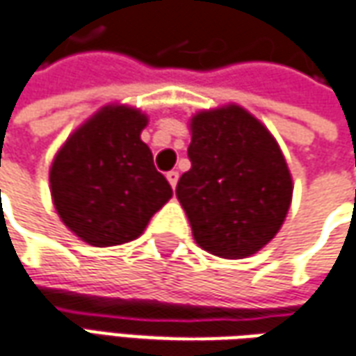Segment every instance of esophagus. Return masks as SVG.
Listing matches in <instances>:
<instances>
[{
	"label": "esophagus",
	"mask_w": 356,
	"mask_h": 356,
	"mask_svg": "<svg viewBox=\"0 0 356 356\" xmlns=\"http://www.w3.org/2000/svg\"><path fill=\"white\" fill-rule=\"evenodd\" d=\"M167 181H169V185L175 189V187H177V181H179V171H169V173H167Z\"/></svg>",
	"instance_id": "esophagus-1"
}]
</instances>
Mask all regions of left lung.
I'll return each mask as SVG.
<instances>
[{"label":"left lung","mask_w":356,"mask_h":356,"mask_svg":"<svg viewBox=\"0 0 356 356\" xmlns=\"http://www.w3.org/2000/svg\"><path fill=\"white\" fill-rule=\"evenodd\" d=\"M191 169L177 199L207 252L236 260L277 234L291 202V175L272 134L238 106L201 112L191 122Z\"/></svg>","instance_id":"1"}]
</instances>
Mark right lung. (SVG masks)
<instances>
[{
    "label": "right lung",
    "mask_w": 356,
    "mask_h": 356,
    "mask_svg": "<svg viewBox=\"0 0 356 356\" xmlns=\"http://www.w3.org/2000/svg\"><path fill=\"white\" fill-rule=\"evenodd\" d=\"M147 118L128 106H106L80 126L51 167L58 216L92 246L138 238L173 189L140 140Z\"/></svg>",
    "instance_id": "right-lung-1"
}]
</instances>
